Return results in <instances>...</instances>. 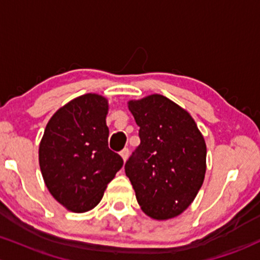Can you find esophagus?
Wrapping results in <instances>:
<instances>
[{"label": "esophagus", "mask_w": 260, "mask_h": 260, "mask_svg": "<svg viewBox=\"0 0 260 260\" xmlns=\"http://www.w3.org/2000/svg\"><path fill=\"white\" fill-rule=\"evenodd\" d=\"M120 155L122 156V159H123V161H126L127 157H128V155H129V150H128V148H124L123 150H122L121 153H120Z\"/></svg>", "instance_id": "esophagus-1"}]
</instances>
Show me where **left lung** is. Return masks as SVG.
I'll return each instance as SVG.
<instances>
[{"label":"left lung","instance_id":"left-lung-1","mask_svg":"<svg viewBox=\"0 0 260 260\" xmlns=\"http://www.w3.org/2000/svg\"><path fill=\"white\" fill-rule=\"evenodd\" d=\"M140 144L124 165L142 210L155 220L183 213L201 189L207 145L186 110L160 94L128 101Z\"/></svg>","mask_w":260,"mask_h":260}]
</instances>
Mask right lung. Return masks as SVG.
<instances>
[{
    "mask_svg": "<svg viewBox=\"0 0 260 260\" xmlns=\"http://www.w3.org/2000/svg\"><path fill=\"white\" fill-rule=\"evenodd\" d=\"M107 99L98 94L76 98L55 112L39 147V164L47 189L73 213L99 204L107 184L123 165L109 148Z\"/></svg>",
    "mask_w": 260,
    "mask_h": 260,
    "instance_id": "add662e5",
    "label": "right lung"
}]
</instances>
